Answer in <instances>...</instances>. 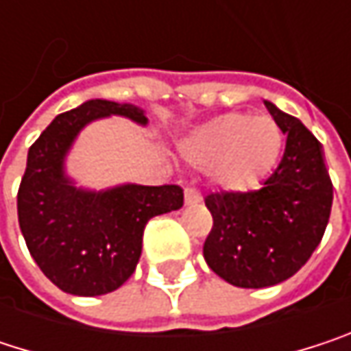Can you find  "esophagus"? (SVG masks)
<instances>
[{
    "mask_svg": "<svg viewBox=\"0 0 351 351\" xmlns=\"http://www.w3.org/2000/svg\"><path fill=\"white\" fill-rule=\"evenodd\" d=\"M201 201H203V197H201V193L197 189H186L184 191V203L186 205H197Z\"/></svg>",
    "mask_w": 351,
    "mask_h": 351,
    "instance_id": "1",
    "label": "esophagus"
}]
</instances>
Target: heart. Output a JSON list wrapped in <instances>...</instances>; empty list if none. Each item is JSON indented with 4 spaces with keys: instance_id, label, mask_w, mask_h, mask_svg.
<instances>
[{
    "instance_id": "b5f03b06",
    "label": "heart",
    "mask_w": 351,
    "mask_h": 351,
    "mask_svg": "<svg viewBox=\"0 0 351 351\" xmlns=\"http://www.w3.org/2000/svg\"><path fill=\"white\" fill-rule=\"evenodd\" d=\"M285 136L268 115L226 113L197 128L184 142V158L209 169L213 180L228 191H250L276 167Z\"/></svg>"
}]
</instances>
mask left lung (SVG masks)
<instances>
[{
    "instance_id": "left-lung-1",
    "label": "left lung",
    "mask_w": 351,
    "mask_h": 351,
    "mask_svg": "<svg viewBox=\"0 0 351 351\" xmlns=\"http://www.w3.org/2000/svg\"><path fill=\"white\" fill-rule=\"evenodd\" d=\"M266 109L287 134L276 171L258 191L205 197L213 228L203 245L209 268L234 287L262 289L291 278L321 242L333 184L315 136L270 101Z\"/></svg>"
}]
</instances>
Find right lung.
I'll return each mask as SVG.
<instances>
[{"label": "right lung", "mask_w": 351, "mask_h": 351, "mask_svg": "<svg viewBox=\"0 0 351 351\" xmlns=\"http://www.w3.org/2000/svg\"><path fill=\"white\" fill-rule=\"evenodd\" d=\"M107 115L148 123L142 109L106 99L56 115L30 146L18 191V221L36 264L60 291L79 297L119 289L136 270L146 223L182 207L178 184L85 191L64 175L77 134Z\"/></svg>", "instance_id": "obj_1"}]
</instances>
